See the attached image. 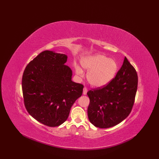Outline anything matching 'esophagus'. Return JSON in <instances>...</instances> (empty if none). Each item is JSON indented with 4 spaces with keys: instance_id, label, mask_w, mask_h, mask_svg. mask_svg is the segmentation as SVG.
<instances>
[{
    "instance_id": "esophagus-1",
    "label": "esophagus",
    "mask_w": 159,
    "mask_h": 159,
    "mask_svg": "<svg viewBox=\"0 0 159 159\" xmlns=\"http://www.w3.org/2000/svg\"><path fill=\"white\" fill-rule=\"evenodd\" d=\"M87 93V89L86 88V87H84V88H83V95H86Z\"/></svg>"
}]
</instances>
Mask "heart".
Listing matches in <instances>:
<instances>
[{"instance_id":"heart-1","label":"heart","mask_w":159,"mask_h":159,"mask_svg":"<svg viewBox=\"0 0 159 159\" xmlns=\"http://www.w3.org/2000/svg\"><path fill=\"white\" fill-rule=\"evenodd\" d=\"M82 66L89 72L87 80L94 87H102L109 83L116 76L118 65L116 60L102 55L88 57L84 59ZM76 72L79 76H83V71L80 67L76 66Z\"/></svg>"}]
</instances>
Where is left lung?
Returning a JSON list of instances; mask_svg holds the SVG:
<instances>
[{"label":"left lung","instance_id":"1","mask_svg":"<svg viewBox=\"0 0 159 159\" xmlns=\"http://www.w3.org/2000/svg\"><path fill=\"white\" fill-rule=\"evenodd\" d=\"M137 84L136 70L125 57L122 66L107 85L87 92L90 122L98 128H107L126 119L134 104Z\"/></svg>","mask_w":159,"mask_h":159}]
</instances>
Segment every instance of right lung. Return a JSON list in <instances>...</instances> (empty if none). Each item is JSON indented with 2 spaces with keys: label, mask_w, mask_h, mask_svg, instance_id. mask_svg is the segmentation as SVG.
<instances>
[{
  "label": "right lung",
  "mask_w": 159,
  "mask_h": 159,
  "mask_svg": "<svg viewBox=\"0 0 159 159\" xmlns=\"http://www.w3.org/2000/svg\"><path fill=\"white\" fill-rule=\"evenodd\" d=\"M67 56L45 50L24 71L22 87L26 110L39 122L59 126L67 120L71 107L82 96L83 85L72 80V71L65 65Z\"/></svg>",
  "instance_id": "1"
}]
</instances>
